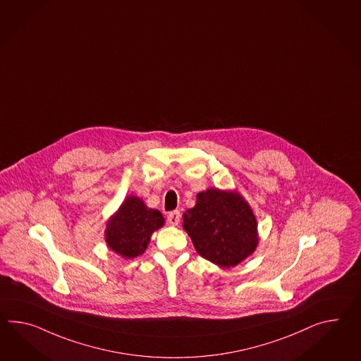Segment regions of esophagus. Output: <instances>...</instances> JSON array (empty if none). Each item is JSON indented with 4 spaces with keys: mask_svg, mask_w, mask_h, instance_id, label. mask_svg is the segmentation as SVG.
I'll return each mask as SVG.
<instances>
[{
    "mask_svg": "<svg viewBox=\"0 0 361 361\" xmlns=\"http://www.w3.org/2000/svg\"><path fill=\"white\" fill-rule=\"evenodd\" d=\"M180 218H181V215H180V212H177V210L168 212L167 221L171 226H178Z\"/></svg>",
    "mask_w": 361,
    "mask_h": 361,
    "instance_id": "34e87169",
    "label": "esophagus"
}]
</instances>
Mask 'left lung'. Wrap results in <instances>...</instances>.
I'll list each match as a JSON object with an SVG mask.
<instances>
[{
	"mask_svg": "<svg viewBox=\"0 0 361 361\" xmlns=\"http://www.w3.org/2000/svg\"><path fill=\"white\" fill-rule=\"evenodd\" d=\"M183 216L197 253L220 267L243 262L258 245L255 214L238 192L210 188L197 194L195 206Z\"/></svg>",
	"mask_w": 361,
	"mask_h": 361,
	"instance_id": "8db88e82",
	"label": "left lung"
}]
</instances>
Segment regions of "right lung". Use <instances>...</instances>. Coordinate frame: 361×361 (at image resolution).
Listing matches in <instances>:
<instances>
[{
  "mask_svg": "<svg viewBox=\"0 0 361 361\" xmlns=\"http://www.w3.org/2000/svg\"><path fill=\"white\" fill-rule=\"evenodd\" d=\"M164 226L161 212L149 209L140 197L129 195L106 223V245L123 258L143 255L151 235Z\"/></svg>",
  "mask_w": 361,
  "mask_h": 361,
  "instance_id": "1",
  "label": "right lung"
}]
</instances>
